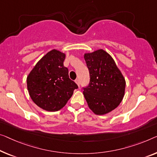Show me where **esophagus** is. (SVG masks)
<instances>
[{"instance_id":"esophagus-1","label":"esophagus","mask_w":157,"mask_h":157,"mask_svg":"<svg viewBox=\"0 0 157 157\" xmlns=\"http://www.w3.org/2000/svg\"><path fill=\"white\" fill-rule=\"evenodd\" d=\"M75 83L77 84V85H78V86H79V79H76V80L75 81Z\"/></svg>"}]
</instances>
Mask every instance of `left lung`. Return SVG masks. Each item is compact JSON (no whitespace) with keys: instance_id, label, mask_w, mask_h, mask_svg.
I'll list each match as a JSON object with an SVG mask.
<instances>
[{"instance_id":"obj_1","label":"left lung","mask_w":157,"mask_h":157,"mask_svg":"<svg viewBox=\"0 0 157 157\" xmlns=\"http://www.w3.org/2000/svg\"><path fill=\"white\" fill-rule=\"evenodd\" d=\"M90 75V85L83 91L94 113L104 115L119 106L125 95V79L112 56L104 49L84 54Z\"/></svg>"}]
</instances>
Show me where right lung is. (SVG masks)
Masks as SVG:
<instances>
[{"label": "right lung", "instance_id": "obj_1", "mask_svg": "<svg viewBox=\"0 0 157 157\" xmlns=\"http://www.w3.org/2000/svg\"><path fill=\"white\" fill-rule=\"evenodd\" d=\"M65 53L53 49L34 65L27 78V90L39 108L58 111L65 106L78 85L69 78L64 67Z\"/></svg>", "mask_w": 157, "mask_h": 157}]
</instances>
